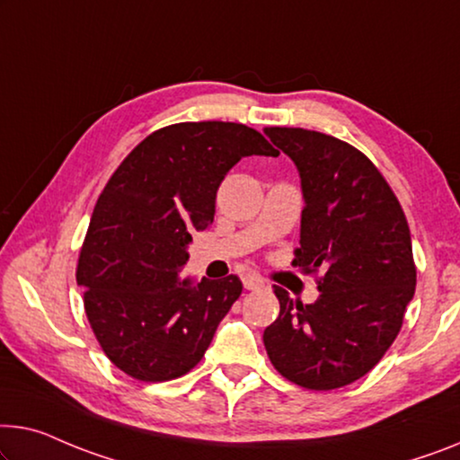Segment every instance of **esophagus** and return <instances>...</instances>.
<instances>
[{
  "mask_svg": "<svg viewBox=\"0 0 460 460\" xmlns=\"http://www.w3.org/2000/svg\"><path fill=\"white\" fill-rule=\"evenodd\" d=\"M243 287L250 291H256V289H262L264 287V280L258 277V274H245L243 277Z\"/></svg>",
  "mask_w": 460,
  "mask_h": 460,
  "instance_id": "esophagus-1",
  "label": "esophagus"
}]
</instances>
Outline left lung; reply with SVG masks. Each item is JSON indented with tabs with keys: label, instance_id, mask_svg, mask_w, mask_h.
<instances>
[{
	"label": "left lung",
	"instance_id": "8db88e82",
	"mask_svg": "<svg viewBox=\"0 0 460 460\" xmlns=\"http://www.w3.org/2000/svg\"><path fill=\"white\" fill-rule=\"evenodd\" d=\"M264 134L297 164L305 207L296 266L316 274L314 304L274 285L279 318L264 331L274 369L307 390L359 380L401 332L417 269L399 198L351 144L304 128Z\"/></svg>",
	"mask_w": 460,
	"mask_h": 460
}]
</instances>
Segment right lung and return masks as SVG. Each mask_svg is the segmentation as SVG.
I'll return each mask as SVG.
<instances>
[{"instance_id": "right-lung-1", "label": "right lung", "mask_w": 460, "mask_h": 460, "mask_svg": "<svg viewBox=\"0 0 460 460\" xmlns=\"http://www.w3.org/2000/svg\"><path fill=\"white\" fill-rule=\"evenodd\" d=\"M252 155L279 153L243 123H173L146 136L101 191L76 280L101 349L129 378L188 374L242 296L235 274L191 285L181 269L191 233L215 221L227 171Z\"/></svg>"}]
</instances>
